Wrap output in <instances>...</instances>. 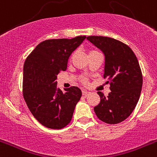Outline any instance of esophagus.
Returning a JSON list of instances; mask_svg holds the SVG:
<instances>
[{"label": "esophagus", "mask_w": 157, "mask_h": 157, "mask_svg": "<svg viewBox=\"0 0 157 157\" xmlns=\"http://www.w3.org/2000/svg\"><path fill=\"white\" fill-rule=\"evenodd\" d=\"M89 93H90V92H88V91H87V90H82V95L86 96V95H88Z\"/></svg>", "instance_id": "esophagus-1"}]
</instances>
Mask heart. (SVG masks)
I'll use <instances>...</instances> for the list:
<instances>
[{
  "label": "heart",
  "instance_id": "obj_1",
  "mask_svg": "<svg viewBox=\"0 0 157 157\" xmlns=\"http://www.w3.org/2000/svg\"><path fill=\"white\" fill-rule=\"evenodd\" d=\"M96 52H98V51H97V50H90V54L96 53ZM90 54H89V55H90ZM84 82H86L85 79H84Z\"/></svg>",
  "mask_w": 157,
  "mask_h": 157
}]
</instances>
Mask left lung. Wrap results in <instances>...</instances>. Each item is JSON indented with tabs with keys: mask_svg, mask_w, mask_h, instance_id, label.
Returning <instances> with one entry per match:
<instances>
[{
	"mask_svg": "<svg viewBox=\"0 0 157 157\" xmlns=\"http://www.w3.org/2000/svg\"><path fill=\"white\" fill-rule=\"evenodd\" d=\"M86 39L103 52L104 78L110 82L108 97L98 92L101 101L94 112L105 123H121L132 113L141 95L142 74L138 59L128 45L114 38L89 36Z\"/></svg>",
	"mask_w": 157,
	"mask_h": 157,
	"instance_id": "obj_1",
	"label": "left lung"
}]
</instances>
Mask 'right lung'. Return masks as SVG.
<instances>
[{"instance_id": "right-lung-1", "label": "right lung", "mask_w": 157, "mask_h": 157, "mask_svg": "<svg viewBox=\"0 0 157 157\" xmlns=\"http://www.w3.org/2000/svg\"><path fill=\"white\" fill-rule=\"evenodd\" d=\"M45 40L27 56L23 66V98L28 109L41 125L61 129L71 120L75 108L82 97L77 86L57 88V75L66 71L71 54L86 39Z\"/></svg>"}]
</instances>
